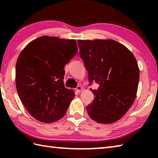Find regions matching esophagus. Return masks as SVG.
<instances>
[{
	"label": "esophagus",
	"mask_w": 158,
	"mask_h": 158,
	"mask_svg": "<svg viewBox=\"0 0 158 158\" xmlns=\"http://www.w3.org/2000/svg\"><path fill=\"white\" fill-rule=\"evenodd\" d=\"M77 90H79V89H80V86H79V85H77Z\"/></svg>",
	"instance_id": "esophagus-1"
}]
</instances>
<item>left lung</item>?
<instances>
[{"label": "left lung", "instance_id": "8db88e82", "mask_svg": "<svg viewBox=\"0 0 158 158\" xmlns=\"http://www.w3.org/2000/svg\"><path fill=\"white\" fill-rule=\"evenodd\" d=\"M69 45L68 40L42 36L19 56L15 77L19 97L37 121L51 123L60 120L75 95L63 83L64 66L78 51Z\"/></svg>", "mask_w": 158, "mask_h": 158}]
</instances>
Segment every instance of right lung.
<instances>
[{"label": "right lung", "mask_w": 158, "mask_h": 158, "mask_svg": "<svg viewBox=\"0 0 158 158\" xmlns=\"http://www.w3.org/2000/svg\"><path fill=\"white\" fill-rule=\"evenodd\" d=\"M79 44L80 57L90 82L99 84L87 106L89 116L100 123H112L126 114L137 95L139 69L135 56L112 40H85Z\"/></svg>", "instance_id": "1"}]
</instances>
